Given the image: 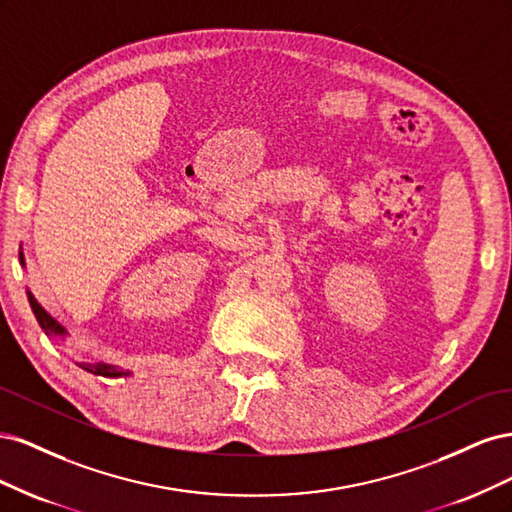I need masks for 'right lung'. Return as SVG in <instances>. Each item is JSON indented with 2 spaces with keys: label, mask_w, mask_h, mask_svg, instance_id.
<instances>
[{
  "label": "right lung",
  "mask_w": 512,
  "mask_h": 512,
  "mask_svg": "<svg viewBox=\"0 0 512 512\" xmlns=\"http://www.w3.org/2000/svg\"><path fill=\"white\" fill-rule=\"evenodd\" d=\"M19 260L21 265L25 267V258H23V252H19ZM27 299H29V305H32L34 309V316L38 320V324L42 327V331L49 335V337H66L68 331L61 327V324L46 312V309L36 301V297L32 292L27 290ZM85 371H89V374H96V376H104V378H119V376H130V371H121L119 367L115 365H108V363H79Z\"/></svg>",
  "instance_id": "obj_1"
}]
</instances>
